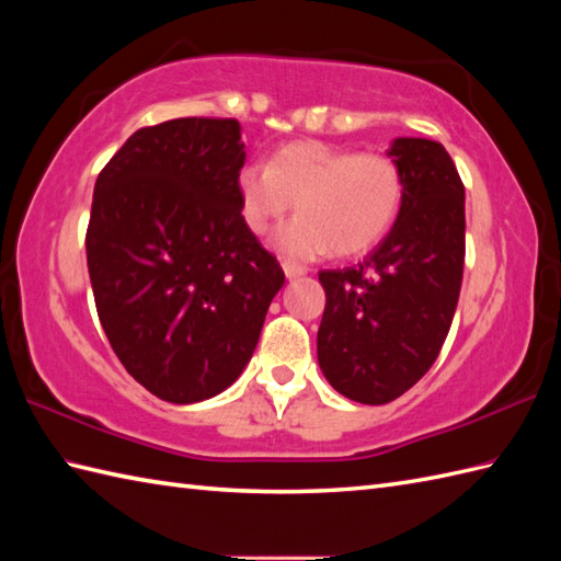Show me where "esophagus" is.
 <instances>
[{
  "label": "esophagus",
  "mask_w": 561,
  "mask_h": 561,
  "mask_svg": "<svg viewBox=\"0 0 561 561\" xmlns=\"http://www.w3.org/2000/svg\"><path fill=\"white\" fill-rule=\"evenodd\" d=\"M282 267H284V274H287L289 279H296V277H301V274H306V267L296 265V262H291V260H284Z\"/></svg>",
  "instance_id": "obj_1"
}]
</instances>
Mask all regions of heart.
Returning a JSON list of instances; mask_svg holds the SVG:
<instances>
[{
  "mask_svg": "<svg viewBox=\"0 0 561 561\" xmlns=\"http://www.w3.org/2000/svg\"><path fill=\"white\" fill-rule=\"evenodd\" d=\"M245 226L270 233L296 205V217L277 238L282 255L316 260L330 250L340 257L378 245L396 224L404 183L386 153L350 151L323 141H296L267 165L250 163L238 175Z\"/></svg>",
  "mask_w": 561,
  "mask_h": 561,
  "instance_id": "obj_1",
  "label": "heart"
}]
</instances>
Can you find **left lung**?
<instances>
[{
    "mask_svg": "<svg viewBox=\"0 0 561 561\" xmlns=\"http://www.w3.org/2000/svg\"><path fill=\"white\" fill-rule=\"evenodd\" d=\"M388 153L404 197L386 241L356 267L320 270L325 313L318 362L330 386L364 404L408 392L444 347L465 262V187L448 151L400 137Z\"/></svg>",
    "mask_w": 561,
    "mask_h": 561,
    "instance_id": "obj_1",
    "label": "left lung"
}]
</instances>
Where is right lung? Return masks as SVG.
<instances>
[{
    "mask_svg": "<svg viewBox=\"0 0 561 561\" xmlns=\"http://www.w3.org/2000/svg\"><path fill=\"white\" fill-rule=\"evenodd\" d=\"M233 117L141 127L99 173L87 229L99 320L153 396L199 402L241 376L284 270L241 214Z\"/></svg>",
    "mask_w": 561,
    "mask_h": 561,
    "instance_id": "1",
    "label": "right lung"
}]
</instances>
